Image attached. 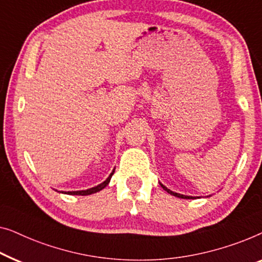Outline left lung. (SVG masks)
I'll list each match as a JSON object with an SVG mask.
<instances>
[{
  "label": "left lung",
  "mask_w": 262,
  "mask_h": 262,
  "mask_svg": "<svg viewBox=\"0 0 262 262\" xmlns=\"http://www.w3.org/2000/svg\"><path fill=\"white\" fill-rule=\"evenodd\" d=\"M160 185H161V187H163L165 191H167L169 194H172V196H176V197H178V198H184V200H193V198H196V197H192V196H185V194H180V193L173 192V191L167 189V187L165 186V185H163V184H161V183H160Z\"/></svg>",
  "instance_id": "1"
}]
</instances>
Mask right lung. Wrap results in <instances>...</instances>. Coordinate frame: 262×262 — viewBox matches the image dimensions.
I'll use <instances>...</instances> for the list:
<instances>
[{
	"instance_id": "right-lung-1",
	"label": "right lung",
	"mask_w": 262,
	"mask_h": 262,
	"mask_svg": "<svg viewBox=\"0 0 262 262\" xmlns=\"http://www.w3.org/2000/svg\"><path fill=\"white\" fill-rule=\"evenodd\" d=\"M114 172H115V169H113V172L110 173L109 177L104 180V182L101 183V184H98L97 186L91 187V189L82 190V191H68V192H66V191H58V192H61V193H65V194H78V196H88V194L96 193V192H98V191L103 190L106 185H108V184L110 183V179H112V177H113V174H114ZM56 191H57V190H56Z\"/></svg>"
}]
</instances>
